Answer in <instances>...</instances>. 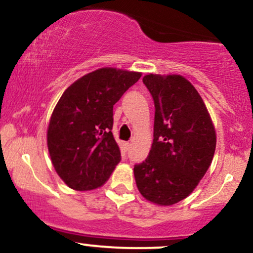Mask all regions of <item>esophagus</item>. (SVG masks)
<instances>
[{
  "mask_svg": "<svg viewBox=\"0 0 253 253\" xmlns=\"http://www.w3.org/2000/svg\"><path fill=\"white\" fill-rule=\"evenodd\" d=\"M131 145H132L131 143H125V149L129 150V148H131Z\"/></svg>",
  "mask_w": 253,
  "mask_h": 253,
  "instance_id": "obj_1",
  "label": "esophagus"
}]
</instances>
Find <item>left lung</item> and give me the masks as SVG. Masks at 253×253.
<instances>
[{"label": "left lung", "instance_id": "8db88e82", "mask_svg": "<svg viewBox=\"0 0 253 253\" xmlns=\"http://www.w3.org/2000/svg\"><path fill=\"white\" fill-rule=\"evenodd\" d=\"M155 103L154 143L134 179L146 201L168 207L187 198L209 169L216 149L210 114L194 86L177 74L143 78Z\"/></svg>", "mask_w": 253, "mask_h": 253}]
</instances>
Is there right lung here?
Here are the masks:
<instances>
[{"label":"right lung","instance_id":"obj_1","mask_svg":"<svg viewBox=\"0 0 253 253\" xmlns=\"http://www.w3.org/2000/svg\"><path fill=\"white\" fill-rule=\"evenodd\" d=\"M140 72L96 69L66 88L50 118L46 143L62 181L76 191L101 187L121 160L114 139L113 107Z\"/></svg>","mask_w":253,"mask_h":253}]
</instances>
